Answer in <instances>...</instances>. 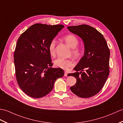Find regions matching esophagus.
I'll list each match as a JSON object with an SVG mask.
<instances>
[{
  "label": "esophagus",
  "instance_id": "1",
  "mask_svg": "<svg viewBox=\"0 0 123 123\" xmlns=\"http://www.w3.org/2000/svg\"><path fill=\"white\" fill-rule=\"evenodd\" d=\"M67 74H68V73H67L66 72H65V73H64V76H65V77H67Z\"/></svg>",
  "mask_w": 123,
  "mask_h": 123
}]
</instances>
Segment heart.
Masks as SVG:
<instances>
[{
  "mask_svg": "<svg viewBox=\"0 0 123 123\" xmlns=\"http://www.w3.org/2000/svg\"><path fill=\"white\" fill-rule=\"evenodd\" d=\"M63 39L67 44L71 48H73L72 54L73 56L76 58H78L81 56V50L80 48L76 47L78 45L79 41L77 38L73 35H68L65 36ZM56 41L55 39L51 40L48 46V49L51 55H54L55 53ZM54 64L57 67L62 69L67 70L69 67L72 66L74 62L72 59H66L61 58H58L54 61Z\"/></svg>",
  "mask_w": 123,
  "mask_h": 123,
  "instance_id": "b5f03b06",
  "label": "heart"
}]
</instances>
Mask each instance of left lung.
I'll list each match as a JSON object with an SVG mask.
<instances>
[{
	"label": "left lung",
	"mask_w": 123,
	"mask_h": 123,
	"mask_svg": "<svg viewBox=\"0 0 123 123\" xmlns=\"http://www.w3.org/2000/svg\"><path fill=\"white\" fill-rule=\"evenodd\" d=\"M67 28L82 39L85 47L84 56L74 68L76 72L68 74L77 79L70 90L78 97H92L102 89L108 77L110 49L103 35L93 27L81 25Z\"/></svg>",
	"instance_id": "8db88e82"
}]
</instances>
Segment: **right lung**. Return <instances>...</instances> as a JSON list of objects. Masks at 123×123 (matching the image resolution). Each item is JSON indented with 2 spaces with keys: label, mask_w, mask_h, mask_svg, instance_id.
<instances>
[{
  "label": "right lung",
  "mask_w": 123,
  "mask_h": 123,
  "mask_svg": "<svg viewBox=\"0 0 123 123\" xmlns=\"http://www.w3.org/2000/svg\"><path fill=\"white\" fill-rule=\"evenodd\" d=\"M62 25L36 24L19 38L13 55L16 76L21 90L35 98L43 97L52 91L57 79L64 75L61 68H52L48 46Z\"/></svg>",
  "instance_id": "add662e5"
}]
</instances>
